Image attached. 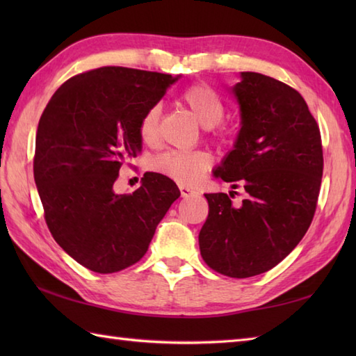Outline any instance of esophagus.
<instances>
[{
  "label": "esophagus",
  "mask_w": 356,
  "mask_h": 356,
  "mask_svg": "<svg viewBox=\"0 0 356 356\" xmlns=\"http://www.w3.org/2000/svg\"><path fill=\"white\" fill-rule=\"evenodd\" d=\"M179 191H180V195L182 197H191V195H197V191L193 190V188L190 186H185V185H179Z\"/></svg>",
  "instance_id": "1"
}]
</instances>
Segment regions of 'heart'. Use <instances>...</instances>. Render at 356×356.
I'll list each match as a JSON object with an SVG mask.
<instances>
[{
	"label": "heart",
	"mask_w": 356,
	"mask_h": 356,
	"mask_svg": "<svg viewBox=\"0 0 356 356\" xmlns=\"http://www.w3.org/2000/svg\"><path fill=\"white\" fill-rule=\"evenodd\" d=\"M180 102L186 108H190L193 116L199 122L213 130L225 116V104L216 90L205 84L197 82L186 87L180 93ZM159 120H161V105L153 104L142 113L138 125L139 138L147 145H154L159 140ZM211 165H213V156L205 149L182 151V149H168L157 154L151 161V168L154 171L165 174L176 182L182 185L197 184Z\"/></svg>",
	"instance_id": "b5f03b06"
}]
</instances>
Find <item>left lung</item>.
Instances as JSON below:
<instances>
[{
	"label": "left lung",
	"mask_w": 356,
	"mask_h": 356,
	"mask_svg": "<svg viewBox=\"0 0 356 356\" xmlns=\"http://www.w3.org/2000/svg\"><path fill=\"white\" fill-rule=\"evenodd\" d=\"M241 111L236 147L216 176L243 188L205 194L209 213L199 234L202 259L226 277L263 274L289 255L315 216L323 176L320 127L297 90L243 72L232 88Z\"/></svg>",
	"instance_id": "8db88e82"
}]
</instances>
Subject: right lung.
Listing matches in <instances>:
<instances>
[{
	"instance_id": "obj_1",
	"label": "right lung",
	"mask_w": 356,
	"mask_h": 356,
	"mask_svg": "<svg viewBox=\"0 0 356 356\" xmlns=\"http://www.w3.org/2000/svg\"><path fill=\"white\" fill-rule=\"evenodd\" d=\"M177 78L127 67H99L67 79L44 108L33 176L53 238L82 266L113 274L138 263L180 191L145 172L133 194L113 185L142 151L138 125Z\"/></svg>"
}]
</instances>
